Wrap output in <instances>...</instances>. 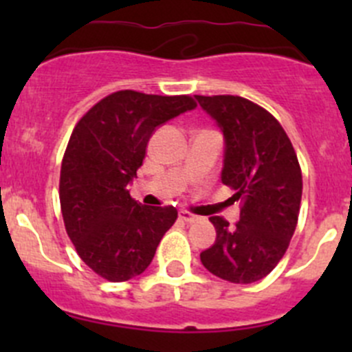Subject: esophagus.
Instances as JSON below:
<instances>
[{"label": "esophagus", "instance_id": "1", "mask_svg": "<svg viewBox=\"0 0 352 352\" xmlns=\"http://www.w3.org/2000/svg\"><path fill=\"white\" fill-rule=\"evenodd\" d=\"M179 218L182 219V221H186V223H194V221H197V219H199L196 214H192V212H189V211H180Z\"/></svg>", "mask_w": 352, "mask_h": 352}]
</instances>
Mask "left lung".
Segmentation results:
<instances>
[{"mask_svg": "<svg viewBox=\"0 0 352 352\" xmlns=\"http://www.w3.org/2000/svg\"><path fill=\"white\" fill-rule=\"evenodd\" d=\"M225 136L221 180L240 199V219L230 226L211 216L216 242L201 254L211 274L250 285L265 278L289 247L300 214L301 168L286 131L272 113L236 95H196Z\"/></svg>", "mask_w": 352, "mask_h": 352, "instance_id": "1", "label": "left lung"}]
</instances>
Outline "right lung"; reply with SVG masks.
<instances>
[{"label": "right lung", "mask_w": 352, "mask_h": 352, "mask_svg": "<svg viewBox=\"0 0 352 352\" xmlns=\"http://www.w3.org/2000/svg\"><path fill=\"white\" fill-rule=\"evenodd\" d=\"M189 95L113 91L74 126L63 156L59 201L67 236L81 261L110 283L146 271L177 219L173 206H141L127 184L143 165L158 126L196 109Z\"/></svg>", "instance_id": "obj_1"}]
</instances>
